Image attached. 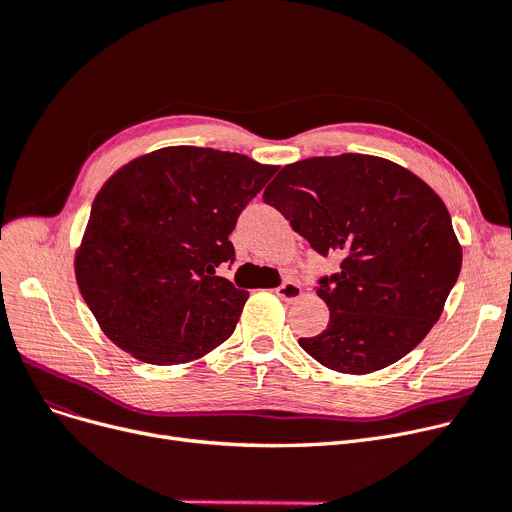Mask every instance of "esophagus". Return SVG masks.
Segmentation results:
<instances>
[{
    "label": "esophagus",
    "mask_w": 512,
    "mask_h": 512,
    "mask_svg": "<svg viewBox=\"0 0 512 512\" xmlns=\"http://www.w3.org/2000/svg\"><path fill=\"white\" fill-rule=\"evenodd\" d=\"M302 293H304L302 285L295 283V281H285V283H281V285L277 287V295L283 299V302H287V304H291V302H295V299L302 297Z\"/></svg>",
    "instance_id": "1"
}]
</instances>
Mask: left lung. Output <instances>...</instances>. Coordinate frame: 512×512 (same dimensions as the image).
Listing matches in <instances>:
<instances>
[{"instance_id": "left-lung-1", "label": "left lung", "mask_w": 512, "mask_h": 512, "mask_svg": "<svg viewBox=\"0 0 512 512\" xmlns=\"http://www.w3.org/2000/svg\"><path fill=\"white\" fill-rule=\"evenodd\" d=\"M293 231L341 270L318 281L330 320L299 347L343 374H370L424 341L455 287L463 250L440 196L372 155L285 165L264 190Z\"/></svg>"}]
</instances>
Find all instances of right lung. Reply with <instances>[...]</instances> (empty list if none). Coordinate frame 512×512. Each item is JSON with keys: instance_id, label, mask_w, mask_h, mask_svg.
I'll return each mask as SVG.
<instances>
[{"instance_id": "1", "label": "right lung", "mask_w": 512, "mask_h": 512, "mask_svg": "<svg viewBox=\"0 0 512 512\" xmlns=\"http://www.w3.org/2000/svg\"><path fill=\"white\" fill-rule=\"evenodd\" d=\"M246 155L167 146L99 190L74 270L103 333L140 362H194L231 337L248 291L217 277L237 217L275 175Z\"/></svg>"}]
</instances>
